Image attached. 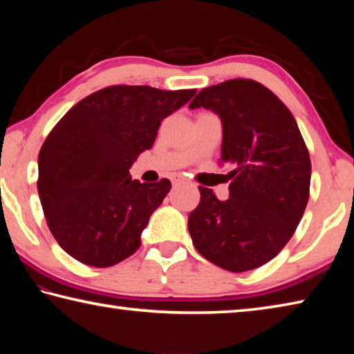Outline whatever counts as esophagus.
<instances>
[{"label": "esophagus", "mask_w": 354, "mask_h": 354, "mask_svg": "<svg viewBox=\"0 0 354 354\" xmlns=\"http://www.w3.org/2000/svg\"><path fill=\"white\" fill-rule=\"evenodd\" d=\"M183 183H187V179L183 178L181 175H175V176H173V184H183Z\"/></svg>", "instance_id": "34e87169"}]
</instances>
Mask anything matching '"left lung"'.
<instances>
[{"instance_id": "obj_1", "label": "left lung", "mask_w": 354, "mask_h": 354, "mask_svg": "<svg viewBox=\"0 0 354 354\" xmlns=\"http://www.w3.org/2000/svg\"><path fill=\"white\" fill-rule=\"evenodd\" d=\"M189 107L220 117V162L234 169L227 200L200 187V205L189 215L192 242L220 268L253 270L286 247L303 217L310 185L306 143L287 106L253 80L203 88Z\"/></svg>"}]
</instances>
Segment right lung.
<instances>
[{"instance_id":"1","label":"right lung","mask_w":354,"mask_h":354,"mask_svg":"<svg viewBox=\"0 0 354 354\" xmlns=\"http://www.w3.org/2000/svg\"><path fill=\"white\" fill-rule=\"evenodd\" d=\"M195 92L111 86L81 100L51 129L39 153L37 190L51 234L71 257L103 268L139 250L171 183L142 184L129 169L153 147L160 122Z\"/></svg>"}]
</instances>
